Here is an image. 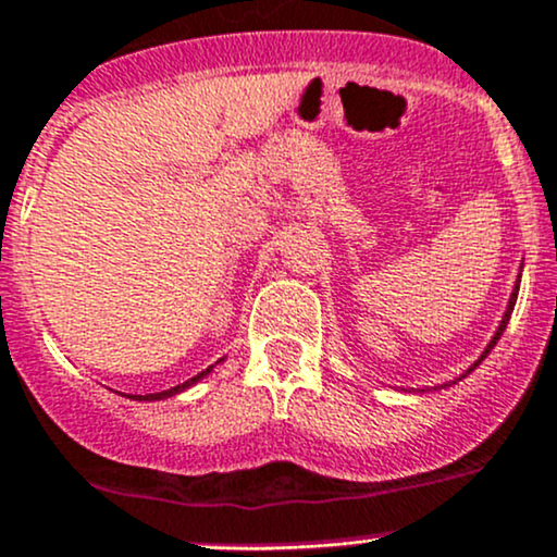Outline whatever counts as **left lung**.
<instances>
[{
	"instance_id": "left-lung-1",
	"label": "left lung",
	"mask_w": 557,
	"mask_h": 557,
	"mask_svg": "<svg viewBox=\"0 0 557 557\" xmlns=\"http://www.w3.org/2000/svg\"><path fill=\"white\" fill-rule=\"evenodd\" d=\"M518 284H521V276H518ZM518 284H516V289H513V295H510V302H508V310H505V318H503V323H499V329H497V334L495 336H492V342H490V347H486L484 349V355H481V360H484L486 358V355H490V349L492 347H495L497 345V339H499V334H503V331H505V326H508V321H510V312H513V308H516V297H518ZM481 360H476V366H479V362ZM476 366H473V368H476ZM473 368H471V371H473Z\"/></svg>"
}]
</instances>
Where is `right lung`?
Segmentation results:
<instances>
[{
    "mask_svg": "<svg viewBox=\"0 0 557 557\" xmlns=\"http://www.w3.org/2000/svg\"><path fill=\"white\" fill-rule=\"evenodd\" d=\"M205 373H210V368L208 371H202V373H197L195 379H189V381H184V384H178V386H173V389H165V392H158V395H134L136 399H162V397H171V395H176V392H181V389H186V386H191L195 384V381H199L205 376Z\"/></svg>",
    "mask_w": 557,
    "mask_h": 557,
    "instance_id": "1",
    "label": "right lung"
}]
</instances>
